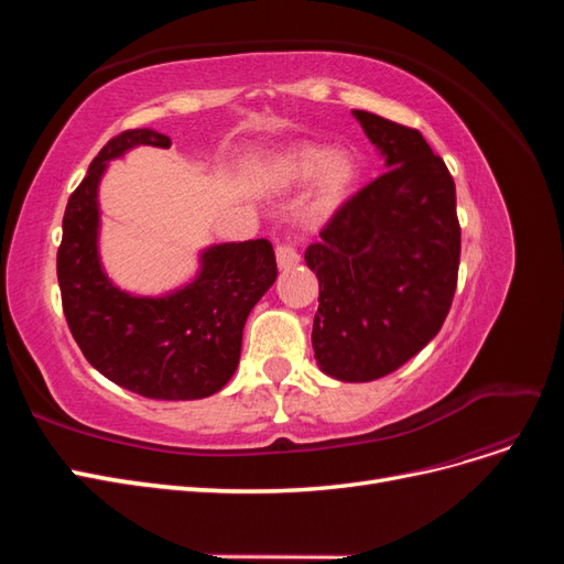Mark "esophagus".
Returning <instances> with one entry per match:
<instances>
[{
  "label": "esophagus",
  "instance_id": "1",
  "mask_svg": "<svg viewBox=\"0 0 564 564\" xmlns=\"http://www.w3.org/2000/svg\"><path fill=\"white\" fill-rule=\"evenodd\" d=\"M275 253H278V265H280L282 270L296 265V263L301 261V253H299V240H296V237H286L284 242H278Z\"/></svg>",
  "mask_w": 564,
  "mask_h": 564
}]
</instances>
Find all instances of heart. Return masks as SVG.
I'll return each instance as SVG.
<instances>
[{
    "mask_svg": "<svg viewBox=\"0 0 564 564\" xmlns=\"http://www.w3.org/2000/svg\"><path fill=\"white\" fill-rule=\"evenodd\" d=\"M317 173L321 176L317 177L305 212H308L311 218H327L352 193V185L357 181V164L346 152L332 155L329 148L313 143L294 148L282 162L284 181L303 183L315 178Z\"/></svg>",
    "mask_w": 564,
    "mask_h": 564,
    "instance_id": "obj_1",
    "label": "heart"
}]
</instances>
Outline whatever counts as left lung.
<instances>
[{
	"label": "left lung",
	"instance_id": "obj_1",
	"mask_svg": "<svg viewBox=\"0 0 564 564\" xmlns=\"http://www.w3.org/2000/svg\"><path fill=\"white\" fill-rule=\"evenodd\" d=\"M388 172L348 197L305 263L319 280L313 348L324 373L373 381L431 344L452 308L460 226L447 164L419 129L352 110Z\"/></svg>",
	"mask_w": 564,
	"mask_h": 564
}]
</instances>
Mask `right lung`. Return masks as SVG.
I'll return each instance as SVG.
<instances>
[{"mask_svg":"<svg viewBox=\"0 0 564 564\" xmlns=\"http://www.w3.org/2000/svg\"><path fill=\"white\" fill-rule=\"evenodd\" d=\"M135 145L169 148V135L129 129L110 139L67 199L56 256L67 327L106 379L152 400H199L224 388L240 365L251 308L278 278L268 240L216 245L195 282L162 299L119 292L98 261V181L106 162Z\"/></svg>","mask_w":564,"mask_h":564,"instance_id":"add662e5","label":"right lung"}]
</instances>
